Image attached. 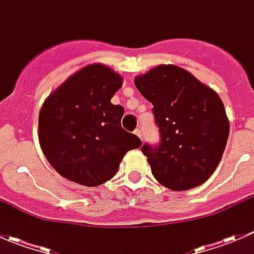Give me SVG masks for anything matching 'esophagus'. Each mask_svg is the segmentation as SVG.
<instances>
[{
    "instance_id": "1",
    "label": "esophagus",
    "mask_w": 254,
    "mask_h": 254,
    "mask_svg": "<svg viewBox=\"0 0 254 254\" xmlns=\"http://www.w3.org/2000/svg\"><path fill=\"white\" fill-rule=\"evenodd\" d=\"M134 134L136 135V136H139V139L142 141V131H141V129H136L134 131Z\"/></svg>"
}]
</instances>
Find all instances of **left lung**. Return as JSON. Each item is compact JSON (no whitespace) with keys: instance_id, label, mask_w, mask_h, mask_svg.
Listing matches in <instances>:
<instances>
[{"instance_id":"8db88e82","label":"left lung","mask_w":254,"mask_h":254,"mask_svg":"<svg viewBox=\"0 0 254 254\" xmlns=\"http://www.w3.org/2000/svg\"><path fill=\"white\" fill-rule=\"evenodd\" d=\"M134 82L152 103L160 127V145L141 147L153 177L177 191L201 186L216 170L229 137L220 97L176 65L156 66Z\"/></svg>"}]
</instances>
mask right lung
<instances>
[{
    "label": "right lung",
    "instance_id": "obj_1",
    "mask_svg": "<svg viewBox=\"0 0 254 254\" xmlns=\"http://www.w3.org/2000/svg\"><path fill=\"white\" fill-rule=\"evenodd\" d=\"M123 77L102 64L70 76L45 99L39 113L43 153L64 178L96 187L113 178L125 153L141 146L122 127L124 108L111 102Z\"/></svg>",
    "mask_w": 254,
    "mask_h": 254
}]
</instances>
